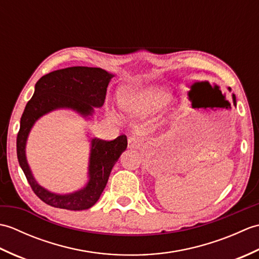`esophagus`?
<instances>
[{
	"instance_id": "esophagus-1",
	"label": "esophagus",
	"mask_w": 259,
	"mask_h": 259,
	"mask_svg": "<svg viewBox=\"0 0 259 259\" xmlns=\"http://www.w3.org/2000/svg\"><path fill=\"white\" fill-rule=\"evenodd\" d=\"M141 146V139L139 137H130L128 139V148L130 149H138Z\"/></svg>"
}]
</instances>
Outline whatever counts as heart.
Wrapping results in <instances>:
<instances>
[{
  "label": "heart",
  "mask_w": 259,
  "mask_h": 259,
  "mask_svg": "<svg viewBox=\"0 0 259 259\" xmlns=\"http://www.w3.org/2000/svg\"><path fill=\"white\" fill-rule=\"evenodd\" d=\"M171 100L167 88L158 84L131 85L122 92L121 107L135 115L151 113L164 107Z\"/></svg>",
  "instance_id": "heart-1"
}]
</instances>
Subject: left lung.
I'll use <instances>...</instances> for the list:
<instances>
[{
  "instance_id": "8db88e82",
  "label": "left lung",
  "mask_w": 259,
  "mask_h": 259,
  "mask_svg": "<svg viewBox=\"0 0 259 259\" xmlns=\"http://www.w3.org/2000/svg\"><path fill=\"white\" fill-rule=\"evenodd\" d=\"M227 89H228V91H232V89H230L229 87L227 88ZM232 98H233V103H234V106L236 107V104H237V102H236V96L234 95V93H233V95H232Z\"/></svg>"
}]
</instances>
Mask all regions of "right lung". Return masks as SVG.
<instances>
[{"instance_id": "1", "label": "right lung", "mask_w": 259, "mask_h": 259, "mask_svg": "<svg viewBox=\"0 0 259 259\" xmlns=\"http://www.w3.org/2000/svg\"><path fill=\"white\" fill-rule=\"evenodd\" d=\"M113 76V73L100 68L71 67L53 71L36 82L33 97L21 117L16 152L32 190L48 205L68 210L91 208L106 188L110 172L126 149L128 141L124 135L112 141L90 138L87 184L73 192L58 194L37 183L27 162L25 148L33 125L43 115L61 109L74 111L85 120L91 119L95 108L103 106L108 84Z\"/></svg>"}]
</instances>
